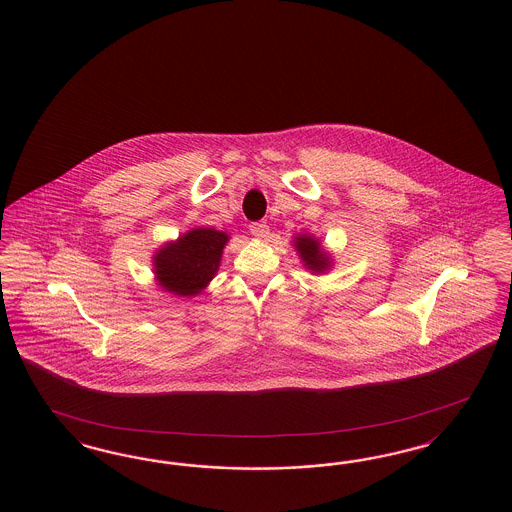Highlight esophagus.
<instances>
[{"instance_id":"obj_1","label":"esophagus","mask_w":512,"mask_h":512,"mask_svg":"<svg viewBox=\"0 0 512 512\" xmlns=\"http://www.w3.org/2000/svg\"><path fill=\"white\" fill-rule=\"evenodd\" d=\"M249 232H251L255 238H267L268 224L267 222H251V224H249Z\"/></svg>"}]
</instances>
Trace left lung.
<instances>
[{
    "instance_id": "obj_1",
    "label": "left lung",
    "mask_w": 512,
    "mask_h": 512,
    "mask_svg": "<svg viewBox=\"0 0 512 512\" xmlns=\"http://www.w3.org/2000/svg\"><path fill=\"white\" fill-rule=\"evenodd\" d=\"M295 247H297V251H299V255H301L305 267L311 268V270H315V272H322V270H326V268L330 267L328 255L320 249V244H318L315 238H311V236H299V238L295 240Z\"/></svg>"
}]
</instances>
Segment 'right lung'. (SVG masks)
Wrapping results in <instances>:
<instances>
[{"label": "right lung", "instance_id": "obj_1", "mask_svg": "<svg viewBox=\"0 0 512 512\" xmlns=\"http://www.w3.org/2000/svg\"><path fill=\"white\" fill-rule=\"evenodd\" d=\"M228 236L213 228H195L155 255V274L167 292L195 295L219 270Z\"/></svg>", "mask_w": 512, "mask_h": 512}]
</instances>
